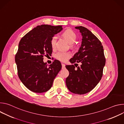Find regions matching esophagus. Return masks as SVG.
<instances>
[{
	"mask_svg": "<svg viewBox=\"0 0 124 124\" xmlns=\"http://www.w3.org/2000/svg\"><path fill=\"white\" fill-rule=\"evenodd\" d=\"M62 64V68H65V65L64 64H63V63H62L61 64Z\"/></svg>",
	"mask_w": 124,
	"mask_h": 124,
	"instance_id": "1",
	"label": "esophagus"
}]
</instances>
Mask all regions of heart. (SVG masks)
<instances>
[{"mask_svg": "<svg viewBox=\"0 0 124 124\" xmlns=\"http://www.w3.org/2000/svg\"><path fill=\"white\" fill-rule=\"evenodd\" d=\"M62 35L70 43V45L71 46L73 45V43L77 39V35L72 29H68L65 30ZM56 42V37L55 36H53L50 40V46L52 49H54L55 48ZM70 56H71V54L69 52L59 51L55 54V57L56 59L62 62H65Z\"/></svg>", "mask_w": 124, "mask_h": 124, "instance_id": "1", "label": "heart"}]
</instances>
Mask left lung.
I'll return each mask as SVG.
<instances>
[{
    "label": "left lung",
    "instance_id": "1",
    "mask_svg": "<svg viewBox=\"0 0 124 124\" xmlns=\"http://www.w3.org/2000/svg\"><path fill=\"white\" fill-rule=\"evenodd\" d=\"M82 36L81 46L70 60L74 65H66L69 72L66 83L71 92L79 95L86 94L92 90L101 80L105 64L103 48L101 41L89 30L82 26H77Z\"/></svg>",
    "mask_w": 124,
    "mask_h": 124
}]
</instances>
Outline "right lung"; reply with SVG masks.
Instances as JSON below:
<instances>
[{"mask_svg": "<svg viewBox=\"0 0 124 124\" xmlns=\"http://www.w3.org/2000/svg\"><path fill=\"white\" fill-rule=\"evenodd\" d=\"M62 26L38 25L21 39L15 56L18 76L32 92L43 93L52 87L54 79L61 69L60 61L55 60L48 66L44 56L52 52L50 40L62 30Z\"/></svg>", "mask_w": 124, "mask_h": 124, "instance_id": "1", "label": "right lung"}]
</instances>
